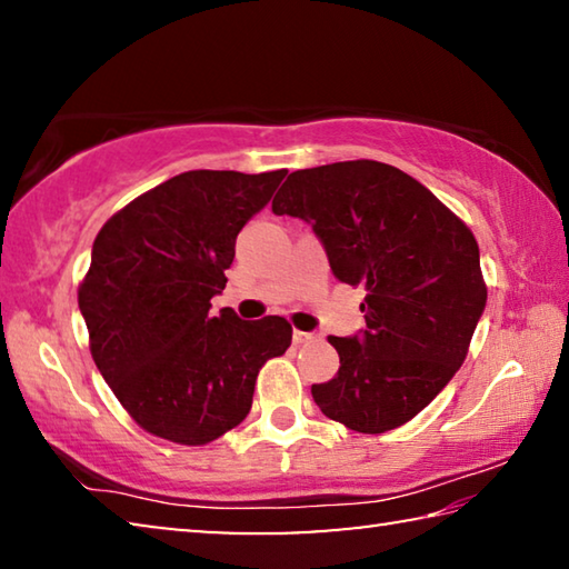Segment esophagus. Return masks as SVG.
Returning a JSON list of instances; mask_svg holds the SVG:
<instances>
[{
	"instance_id": "obj_1",
	"label": "esophagus",
	"mask_w": 569,
	"mask_h": 569,
	"mask_svg": "<svg viewBox=\"0 0 569 569\" xmlns=\"http://www.w3.org/2000/svg\"><path fill=\"white\" fill-rule=\"evenodd\" d=\"M319 339V336L316 333H308V331H293V343H308V341H316Z\"/></svg>"
}]
</instances>
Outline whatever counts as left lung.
I'll use <instances>...</instances> for the list:
<instances>
[{
	"label": "left lung",
	"mask_w": 569,
	"mask_h": 569,
	"mask_svg": "<svg viewBox=\"0 0 569 569\" xmlns=\"http://www.w3.org/2000/svg\"><path fill=\"white\" fill-rule=\"evenodd\" d=\"M273 213L311 223L333 276L366 288V331L329 336L341 366L313 383V401L359 435L417 417L465 363L485 311L475 233L419 180L377 160L291 172Z\"/></svg>",
	"instance_id": "8db88e82"
}]
</instances>
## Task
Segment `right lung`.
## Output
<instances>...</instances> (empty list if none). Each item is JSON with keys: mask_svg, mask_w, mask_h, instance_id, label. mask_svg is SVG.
Here are the masks:
<instances>
[{"mask_svg": "<svg viewBox=\"0 0 569 569\" xmlns=\"http://www.w3.org/2000/svg\"><path fill=\"white\" fill-rule=\"evenodd\" d=\"M286 170H190L142 192L100 228L77 301L90 353L122 409L152 437L203 447L248 417L261 366L286 353L281 316L210 313L236 238Z\"/></svg>", "mask_w": 569, "mask_h": 569, "instance_id": "1", "label": "right lung"}]
</instances>
